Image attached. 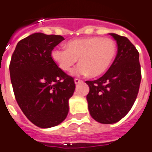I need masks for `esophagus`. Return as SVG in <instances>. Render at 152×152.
<instances>
[{"label": "esophagus", "instance_id": "34e87169", "mask_svg": "<svg viewBox=\"0 0 152 152\" xmlns=\"http://www.w3.org/2000/svg\"><path fill=\"white\" fill-rule=\"evenodd\" d=\"M74 82H75V83L76 84H78L82 82V80H80V79H75V80H74Z\"/></svg>", "mask_w": 152, "mask_h": 152}]
</instances>
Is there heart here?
<instances>
[{"label":"heart","instance_id":"1","mask_svg":"<svg viewBox=\"0 0 152 152\" xmlns=\"http://www.w3.org/2000/svg\"><path fill=\"white\" fill-rule=\"evenodd\" d=\"M117 52L115 42L110 38L91 36L69 41L66 49L56 48L51 52L52 60L68 72L79 58L80 64L72 70L75 76H99L108 69Z\"/></svg>","mask_w":152,"mask_h":152}]
</instances>
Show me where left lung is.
Returning a JSON list of instances; mask_svg holds the SVG:
<instances>
[{
  "label": "left lung",
  "instance_id": "left-lung-1",
  "mask_svg": "<svg viewBox=\"0 0 152 152\" xmlns=\"http://www.w3.org/2000/svg\"><path fill=\"white\" fill-rule=\"evenodd\" d=\"M110 35L117 44L116 58L107 72L98 80L86 81L90 115L101 124H114L130 111L139 91L141 80L139 53L129 39Z\"/></svg>",
  "mask_w": 152,
  "mask_h": 152
}]
</instances>
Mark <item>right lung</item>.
<instances>
[{
	"label": "right lung",
	"mask_w": 152,
	"mask_h": 152,
	"mask_svg": "<svg viewBox=\"0 0 152 152\" xmlns=\"http://www.w3.org/2000/svg\"><path fill=\"white\" fill-rule=\"evenodd\" d=\"M61 35L34 33L16 45L10 62L15 99L26 117L42 128L62 123L76 88L72 77L52 60L51 52Z\"/></svg>",
	"instance_id": "obj_1"
}]
</instances>
